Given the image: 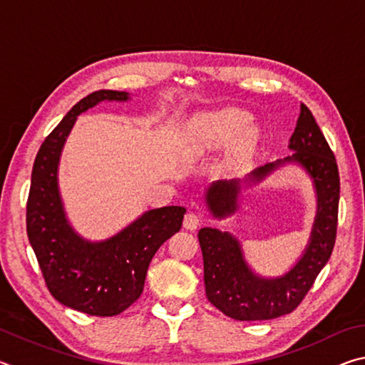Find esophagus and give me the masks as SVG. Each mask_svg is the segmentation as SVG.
<instances>
[{
  "label": "esophagus",
  "mask_w": 365,
  "mask_h": 365,
  "mask_svg": "<svg viewBox=\"0 0 365 365\" xmlns=\"http://www.w3.org/2000/svg\"><path fill=\"white\" fill-rule=\"evenodd\" d=\"M200 224H201V215L200 214H196V212L185 214L183 227L187 228V230H195V228L200 227Z\"/></svg>",
  "instance_id": "obj_1"
}]
</instances>
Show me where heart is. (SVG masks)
Segmentation results:
<instances>
[{
  "mask_svg": "<svg viewBox=\"0 0 365 365\" xmlns=\"http://www.w3.org/2000/svg\"><path fill=\"white\" fill-rule=\"evenodd\" d=\"M251 122V115L243 109L225 108L209 113L197 119L193 140L197 148H211L225 145L238 137ZM252 130H245L242 140L251 141Z\"/></svg>",
  "mask_w": 365,
  "mask_h": 365,
  "instance_id": "obj_1",
  "label": "heart"
}]
</instances>
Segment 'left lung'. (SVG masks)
<instances>
[{
  "label": "left lung",
  "mask_w": 365,
  "mask_h": 365,
  "mask_svg": "<svg viewBox=\"0 0 365 365\" xmlns=\"http://www.w3.org/2000/svg\"><path fill=\"white\" fill-rule=\"evenodd\" d=\"M292 156L259 165L246 178L214 182L206 191V205L214 217L224 219L238 209L242 183H256L285 164H298L312 178L317 214L311 238L293 269L264 279L250 269L242 245L228 232L205 227L197 233L205 261V287L211 304L235 320H269L293 312L316 282L335 246L338 225L339 174L335 154L307 106L301 104L296 128L289 138Z\"/></svg>",
  "instance_id": "obj_1"
}]
</instances>
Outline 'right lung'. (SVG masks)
<instances>
[{
    "label": "right lung",
    "mask_w": 365,
    "mask_h": 365,
    "mask_svg": "<svg viewBox=\"0 0 365 365\" xmlns=\"http://www.w3.org/2000/svg\"><path fill=\"white\" fill-rule=\"evenodd\" d=\"M130 100L125 91L100 90L80 100L43 141L27 200V235L43 279L54 298L90 316L113 317L130 307L145 287L148 265L159 246L180 230L182 206L151 209L103 242L80 237L66 217L58 165L77 115L101 101Z\"/></svg>",
    "instance_id": "1"
}]
</instances>
